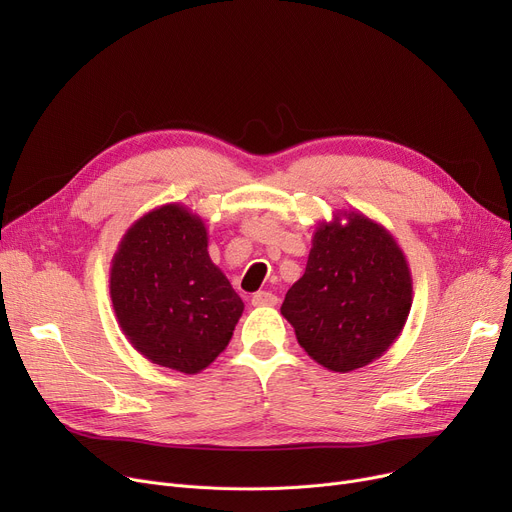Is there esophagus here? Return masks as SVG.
Returning a JSON list of instances; mask_svg holds the SVG:
<instances>
[{
  "label": "esophagus",
  "instance_id": "34e87169",
  "mask_svg": "<svg viewBox=\"0 0 512 512\" xmlns=\"http://www.w3.org/2000/svg\"><path fill=\"white\" fill-rule=\"evenodd\" d=\"M251 303H253V307H274V305H278V297L274 292L259 290V292L253 294Z\"/></svg>",
  "mask_w": 512,
  "mask_h": 512
}]
</instances>
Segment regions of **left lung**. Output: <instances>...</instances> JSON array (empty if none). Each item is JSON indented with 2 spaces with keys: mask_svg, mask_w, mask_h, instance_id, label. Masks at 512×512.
<instances>
[{
  "mask_svg": "<svg viewBox=\"0 0 512 512\" xmlns=\"http://www.w3.org/2000/svg\"><path fill=\"white\" fill-rule=\"evenodd\" d=\"M413 305V278L396 238L359 211L319 222L301 280L280 307L305 353L336 373L380 359Z\"/></svg>",
  "mask_w": 512,
  "mask_h": 512,
  "instance_id": "1",
  "label": "left lung"
}]
</instances>
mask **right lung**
Here are the masks:
<instances>
[{
    "label": "right lung",
    "mask_w": 512,
    "mask_h": 512,
    "mask_svg": "<svg viewBox=\"0 0 512 512\" xmlns=\"http://www.w3.org/2000/svg\"><path fill=\"white\" fill-rule=\"evenodd\" d=\"M116 319L155 365L199 373L228 346L245 303L207 251L205 222L186 205L151 209L112 259Z\"/></svg>",
    "instance_id": "add662e5"
}]
</instances>
